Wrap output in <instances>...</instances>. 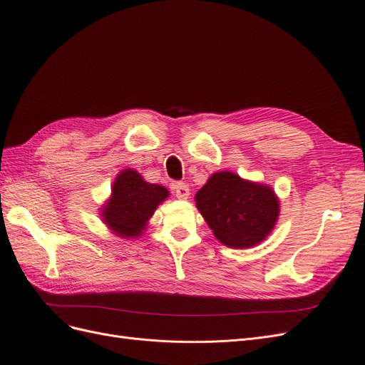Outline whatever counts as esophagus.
Returning a JSON list of instances; mask_svg holds the SVG:
<instances>
[{"mask_svg":"<svg viewBox=\"0 0 365 365\" xmlns=\"http://www.w3.org/2000/svg\"><path fill=\"white\" fill-rule=\"evenodd\" d=\"M175 194L179 200H186L189 198V186L183 182L175 183Z\"/></svg>","mask_w":365,"mask_h":365,"instance_id":"esophagus-1","label":"esophagus"}]
</instances>
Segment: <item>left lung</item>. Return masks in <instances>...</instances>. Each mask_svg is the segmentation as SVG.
Masks as SVG:
<instances>
[{
    "instance_id": "obj_1",
    "label": "left lung",
    "mask_w": 365,
    "mask_h": 365,
    "mask_svg": "<svg viewBox=\"0 0 365 365\" xmlns=\"http://www.w3.org/2000/svg\"><path fill=\"white\" fill-rule=\"evenodd\" d=\"M195 201L215 237L231 248L257 245L272 232L279 216V201L269 186L232 171L210 176Z\"/></svg>"
}]
</instances>
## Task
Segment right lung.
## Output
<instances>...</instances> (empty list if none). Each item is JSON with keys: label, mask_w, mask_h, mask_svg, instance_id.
<instances>
[{"label": "right lung", "mask_w": 365, "mask_h": 365, "mask_svg": "<svg viewBox=\"0 0 365 365\" xmlns=\"http://www.w3.org/2000/svg\"><path fill=\"white\" fill-rule=\"evenodd\" d=\"M167 197L164 186L143 180L136 170H123L112 185L110 198L101 210L102 220L115 235L136 238L143 234L148 220Z\"/></svg>", "instance_id": "obj_1"}]
</instances>
